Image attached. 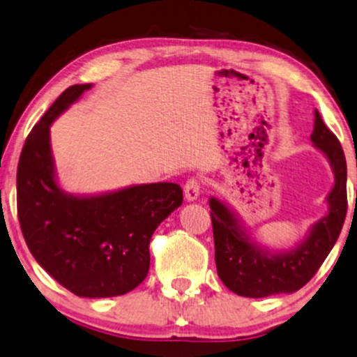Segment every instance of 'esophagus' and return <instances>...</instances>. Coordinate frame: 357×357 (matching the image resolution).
Segmentation results:
<instances>
[{"label":"esophagus","instance_id":"34e87169","mask_svg":"<svg viewBox=\"0 0 357 357\" xmlns=\"http://www.w3.org/2000/svg\"><path fill=\"white\" fill-rule=\"evenodd\" d=\"M200 190H202V183L197 177L188 178L185 182V185H183V193H185V199L188 202H193V200L199 199Z\"/></svg>","mask_w":357,"mask_h":357}]
</instances>
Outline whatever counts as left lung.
Returning <instances> with one entry per match:
<instances>
[{
    "mask_svg": "<svg viewBox=\"0 0 357 357\" xmlns=\"http://www.w3.org/2000/svg\"><path fill=\"white\" fill-rule=\"evenodd\" d=\"M311 140L329 158L336 180L328 197L329 213L314 223L307 238L291 252H261L245 235L230 210L220 200L210 199L218 276L228 289L240 296L266 298L298 291L316 275L340 236L347 212L346 157L340 140L318 111L314 112Z\"/></svg>",
    "mask_w": 357,
    "mask_h": 357,
    "instance_id": "obj_1",
    "label": "left lung"
}]
</instances>
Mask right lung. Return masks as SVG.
I'll list each match as a JSON object with an SVG mask.
<instances>
[{"instance_id":"1","label":"right lung","mask_w":357,"mask_h":357,"mask_svg":"<svg viewBox=\"0 0 357 357\" xmlns=\"http://www.w3.org/2000/svg\"><path fill=\"white\" fill-rule=\"evenodd\" d=\"M89 87H68L29 132L17 164V218L29 252L61 286L76 296H121L145 280L153 231L183 193L160 182L84 199L57 187L50 126Z\"/></svg>"}]
</instances>
